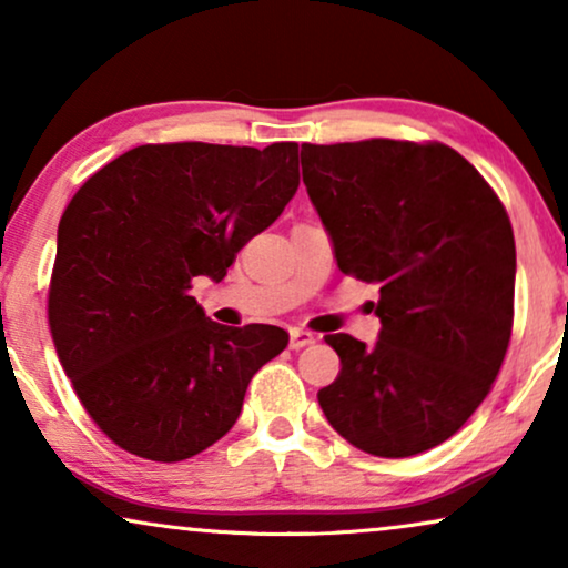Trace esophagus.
Returning a JSON list of instances; mask_svg holds the SVG:
<instances>
[{
  "mask_svg": "<svg viewBox=\"0 0 568 568\" xmlns=\"http://www.w3.org/2000/svg\"><path fill=\"white\" fill-rule=\"evenodd\" d=\"M315 341V336L310 331H302V328H292L290 333V348H294V352H300V348L310 346Z\"/></svg>",
  "mask_w": 568,
  "mask_h": 568,
  "instance_id": "34e87169",
  "label": "esophagus"
}]
</instances>
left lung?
Instances as JSON below:
<instances>
[{
  "label": "left lung",
  "instance_id": "8db88e82",
  "mask_svg": "<svg viewBox=\"0 0 568 568\" xmlns=\"http://www.w3.org/2000/svg\"><path fill=\"white\" fill-rule=\"evenodd\" d=\"M302 181L341 274L377 282L375 346L325 336L341 372L317 393L346 442L410 457L468 422L515 323V235L486 178L442 142L302 144Z\"/></svg>",
  "mask_w": 568,
  "mask_h": 568
}]
</instances>
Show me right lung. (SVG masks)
I'll return each mask as SVG.
<instances>
[{
	"mask_svg": "<svg viewBox=\"0 0 568 568\" xmlns=\"http://www.w3.org/2000/svg\"><path fill=\"white\" fill-rule=\"evenodd\" d=\"M297 142L142 144L80 185L59 222L49 328L77 398L113 445L154 463L232 429L276 325L209 321L193 278L222 282L300 185Z\"/></svg>",
	"mask_w": 568,
	"mask_h": 568,
	"instance_id": "1",
	"label": "right lung"
}]
</instances>
